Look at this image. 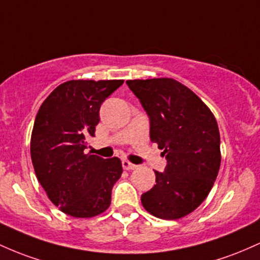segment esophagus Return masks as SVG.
Masks as SVG:
<instances>
[{"label": "esophagus", "mask_w": 260, "mask_h": 260, "mask_svg": "<svg viewBox=\"0 0 260 260\" xmlns=\"http://www.w3.org/2000/svg\"><path fill=\"white\" fill-rule=\"evenodd\" d=\"M122 168L126 169V171H131V169L136 168V165H134V163H131L129 161H126V159H124V161H122Z\"/></svg>", "instance_id": "esophagus-1"}]
</instances>
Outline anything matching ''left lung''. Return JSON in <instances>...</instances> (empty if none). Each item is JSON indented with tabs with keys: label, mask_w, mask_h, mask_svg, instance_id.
<instances>
[{
	"label": "left lung",
	"mask_w": 260,
	"mask_h": 260,
	"mask_svg": "<svg viewBox=\"0 0 260 260\" xmlns=\"http://www.w3.org/2000/svg\"><path fill=\"white\" fill-rule=\"evenodd\" d=\"M127 86L150 116V138L167 158L156 184L141 195L145 210L178 220L206 199L221 165L220 131L209 107L173 78L129 80Z\"/></svg>",
	"instance_id": "1"
}]
</instances>
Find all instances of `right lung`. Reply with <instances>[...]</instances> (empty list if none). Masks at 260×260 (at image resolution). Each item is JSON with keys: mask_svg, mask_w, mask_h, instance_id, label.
Returning a JSON list of instances; mask_svg holds the SVG:
<instances>
[{"mask_svg": "<svg viewBox=\"0 0 260 260\" xmlns=\"http://www.w3.org/2000/svg\"><path fill=\"white\" fill-rule=\"evenodd\" d=\"M124 80H72L61 83L43 102L30 138L36 176L55 206L77 218L101 215L112 203L121 177L118 157L84 153L94 136L99 108Z\"/></svg>", "mask_w": 260, "mask_h": 260, "instance_id": "right-lung-1", "label": "right lung"}]
</instances>
